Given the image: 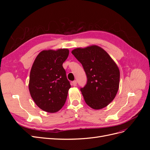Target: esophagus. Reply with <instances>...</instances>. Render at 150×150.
Wrapping results in <instances>:
<instances>
[{"instance_id": "34e87169", "label": "esophagus", "mask_w": 150, "mask_h": 150, "mask_svg": "<svg viewBox=\"0 0 150 150\" xmlns=\"http://www.w3.org/2000/svg\"><path fill=\"white\" fill-rule=\"evenodd\" d=\"M72 85L73 86H76V85H77V81L76 80L74 81H72Z\"/></svg>"}]
</instances>
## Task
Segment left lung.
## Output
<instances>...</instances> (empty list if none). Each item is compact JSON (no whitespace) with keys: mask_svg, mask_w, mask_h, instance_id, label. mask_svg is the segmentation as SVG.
<instances>
[{"mask_svg":"<svg viewBox=\"0 0 150 150\" xmlns=\"http://www.w3.org/2000/svg\"><path fill=\"white\" fill-rule=\"evenodd\" d=\"M72 54L83 65L88 81L81 88L86 103L94 110L107 106L119 89L120 72L116 62L101 47L76 48Z\"/></svg>","mask_w":150,"mask_h":150,"instance_id":"left-lung-1","label":"left lung"}]
</instances>
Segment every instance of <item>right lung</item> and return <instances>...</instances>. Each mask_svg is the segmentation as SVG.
<instances>
[{
  "mask_svg": "<svg viewBox=\"0 0 150 150\" xmlns=\"http://www.w3.org/2000/svg\"><path fill=\"white\" fill-rule=\"evenodd\" d=\"M69 53L68 49L44 50L32 66L29 92L36 105L44 111L57 112L66 103L71 85L62 64Z\"/></svg>",
  "mask_w": 150,
  "mask_h": 150,
  "instance_id": "obj_1",
  "label": "right lung"
}]
</instances>
